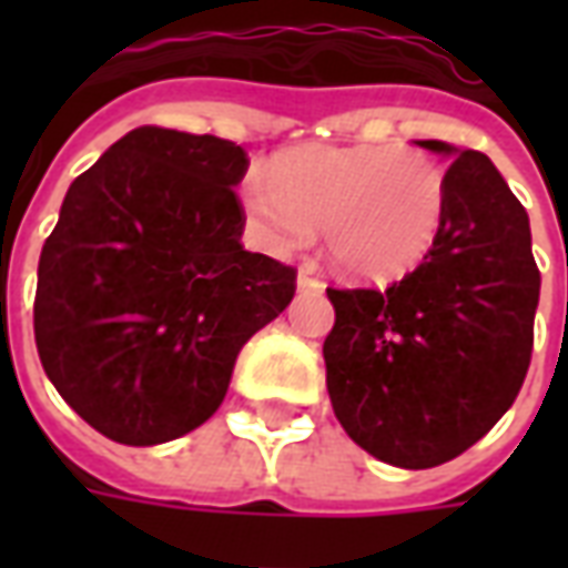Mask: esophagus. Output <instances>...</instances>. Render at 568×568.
<instances>
[{
    "instance_id": "obj_1",
    "label": "esophagus",
    "mask_w": 568,
    "mask_h": 568,
    "mask_svg": "<svg viewBox=\"0 0 568 568\" xmlns=\"http://www.w3.org/2000/svg\"><path fill=\"white\" fill-rule=\"evenodd\" d=\"M325 288V283L322 280H316V276H310V273H297V292H322Z\"/></svg>"
}]
</instances>
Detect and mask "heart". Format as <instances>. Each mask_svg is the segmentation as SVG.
Wrapping results in <instances>:
<instances>
[{
	"instance_id": "b5f03b06",
	"label": "heart",
	"mask_w": 568,
	"mask_h": 568,
	"mask_svg": "<svg viewBox=\"0 0 568 568\" xmlns=\"http://www.w3.org/2000/svg\"><path fill=\"white\" fill-rule=\"evenodd\" d=\"M255 243L276 258L325 231L332 261L358 280H398L423 264L444 224L447 175L426 151L402 145L304 149L240 182Z\"/></svg>"
}]
</instances>
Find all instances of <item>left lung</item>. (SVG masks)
<instances>
[{"mask_svg": "<svg viewBox=\"0 0 568 568\" xmlns=\"http://www.w3.org/2000/svg\"><path fill=\"white\" fill-rule=\"evenodd\" d=\"M417 145L453 161L438 240L386 292L328 288L322 346L334 417L398 468L450 463L514 405L541 288L529 215L487 154Z\"/></svg>", "mask_w": 568, "mask_h": 568, "instance_id": "8db88e82", "label": "left lung"}]
</instances>
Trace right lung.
<instances>
[{"instance_id":"obj_1","label":"right lung","mask_w":568,"mask_h":568,"mask_svg":"<svg viewBox=\"0 0 568 568\" xmlns=\"http://www.w3.org/2000/svg\"><path fill=\"white\" fill-rule=\"evenodd\" d=\"M236 142L136 128L69 185L36 288L39 358L105 438L151 447L219 410L236 356L295 297L246 252Z\"/></svg>"}]
</instances>
